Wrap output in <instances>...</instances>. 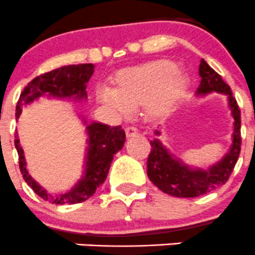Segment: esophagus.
I'll return each instance as SVG.
<instances>
[{
	"instance_id": "1",
	"label": "esophagus",
	"mask_w": 255,
	"mask_h": 255,
	"mask_svg": "<svg viewBox=\"0 0 255 255\" xmlns=\"http://www.w3.org/2000/svg\"><path fill=\"white\" fill-rule=\"evenodd\" d=\"M125 132H126V137L127 138H132L137 134V129H135L134 127H126Z\"/></svg>"
}]
</instances>
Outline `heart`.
Here are the masks:
<instances>
[{
  "mask_svg": "<svg viewBox=\"0 0 255 255\" xmlns=\"http://www.w3.org/2000/svg\"><path fill=\"white\" fill-rule=\"evenodd\" d=\"M113 82L116 90H97L101 103L122 116L144 106L145 115L152 120L167 116L188 88L187 77L174 62L164 58L120 71Z\"/></svg>",
  "mask_w": 255,
  "mask_h": 255,
  "instance_id": "1",
  "label": "heart"
}]
</instances>
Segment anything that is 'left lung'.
<instances>
[{
	"instance_id": "obj_1",
	"label": "left lung",
	"mask_w": 255,
	"mask_h": 255,
	"mask_svg": "<svg viewBox=\"0 0 255 255\" xmlns=\"http://www.w3.org/2000/svg\"><path fill=\"white\" fill-rule=\"evenodd\" d=\"M201 85L197 95H206L209 92H221L228 96L232 115L234 117L233 144L228 154L219 163L212 165L209 169H192L182 164L179 160L173 159L167 149L158 139L150 142L152 149L147 159V174L155 187L164 193L180 198H194L203 196L216 188L226 184L231 177L236 163L239 158L242 145L241 137V110L237 100L232 95L231 87L223 81L221 75L201 59L199 65ZM159 134V132H155Z\"/></svg>"
}]
</instances>
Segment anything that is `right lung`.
<instances>
[{
  "instance_id": "right-lung-1",
  "label": "right lung",
  "mask_w": 255,
  "mask_h": 255,
  "mask_svg": "<svg viewBox=\"0 0 255 255\" xmlns=\"http://www.w3.org/2000/svg\"><path fill=\"white\" fill-rule=\"evenodd\" d=\"M95 66L92 63L82 65H71L56 68L51 72L42 73L31 81L24 87L18 98L16 106V117L18 118L22 112V107L26 103L32 102L36 98L48 93L54 97H87V82L93 73ZM88 149L86 158L85 175L78 184L68 193L61 196L48 194L43 188L39 187L31 178L26 169L23 149L19 145V140L14 139L17 153H18V164L24 182L33 189L34 193L41 197L43 201L53 204H76L87 201L96 193L98 187L105 183L112 163L113 155L122 149L126 142V133L121 126L111 127L102 123H92L87 127ZM17 138V135H16Z\"/></svg>"
}]
</instances>
